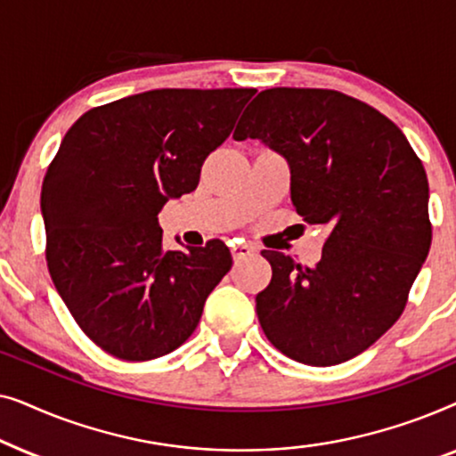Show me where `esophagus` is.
<instances>
[{
	"label": "esophagus",
	"mask_w": 456,
	"mask_h": 456,
	"mask_svg": "<svg viewBox=\"0 0 456 456\" xmlns=\"http://www.w3.org/2000/svg\"><path fill=\"white\" fill-rule=\"evenodd\" d=\"M248 255H253V248L247 247V245H234L232 247V259L239 264V261H242L245 257H248Z\"/></svg>",
	"instance_id": "esophagus-1"
}]
</instances>
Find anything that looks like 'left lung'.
<instances>
[{"instance_id": "left-lung-1", "label": "left lung", "mask_w": 456, "mask_h": 456, "mask_svg": "<svg viewBox=\"0 0 456 456\" xmlns=\"http://www.w3.org/2000/svg\"><path fill=\"white\" fill-rule=\"evenodd\" d=\"M248 136L284 155L297 214L328 230L314 267L261 251V328L298 363L357 357L401 317L432 245L421 159L395 122L332 89L261 91L234 130Z\"/></svg>"}]
</instances>
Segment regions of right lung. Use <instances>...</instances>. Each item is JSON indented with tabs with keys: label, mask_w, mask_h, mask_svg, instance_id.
Listing matches in <instances>:
<instances>
[{
	"label": "right lung",
	"mask_w": 456,
	"mask_h": 456,
	"mask_svg": "<svg viewBox=\"0 0 456 456\" xmlns=\"http://www.w3.org/2000/svg\"><path fill=\"white\" fill-rule=\"evenodd\" d=\"M255 89H155L78 118L41 191L49 273L78 328L122 361L172 353L230 272L222 240L167 251L158 214L195 191Z\"/></svg>",
	"instance_id": "add662e5"
}]
</instances>
